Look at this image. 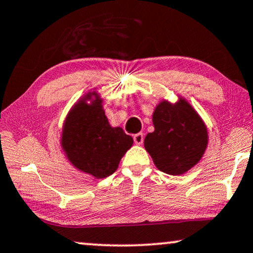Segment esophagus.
<instances>
[{"instance_id": "34e87169", "label": "esophagus", "mask_w": 253, "mask_h": 253, "mask_svg": "<svg viewBox=\"0 0 253 253\" xmlns=\"http://www.w3.org/2000/svg\"><path fill=\"white\" fill-rule=\"evenodd\" d=\"M143 140H144V136H143V134L142 133H137V134H135L134 135V142L136 144H142L143 143Z\"/></svg>"}]
</instances>
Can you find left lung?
Wrapping results in <instances>:
<instances>
[{
  "instance_id": "8db88e82",
  "label": "left lung",
  "mask_w": 253,
  "mask_h": 253,
  "mask_svg": "<svg viewBox=\"0 0 253 253\" xmlns=\"http://www.w3.org/2000/svg\"><path fill=\"white\" fill-rule=\"evenodd\" d=\"M155 130L147 134L144 148L156 167L170 175H181L201 161L208 148L209 133L193 106L179 97L163 99L152 113Z\"/></svg>"
}]
</instances>
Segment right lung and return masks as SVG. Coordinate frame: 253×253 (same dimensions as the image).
<instances>
[{
  "label": "right lung",
  "instance_id": "right-lung-1",
  "mask_svg": "<svg viewBox=\"0 0 253 253\" xmlns=\"http://www.w3.org/2000/svg\"><path fill=\"white\" fill-rule=\"evenodd\" d=\"M102 103L97 92H87L67 113L60 136L70 163L96 179L115 173L134 142L122 127L110 125Z\"/></svg>",
  "mask_w": 253,
  "mask_h": 253
}]
</instances>
